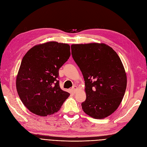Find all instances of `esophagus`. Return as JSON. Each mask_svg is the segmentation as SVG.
<instances>
[{
    "mask_svg": "<svg viewBox=\"0 0 147 147\" xmlns=\"http://www.w3.org/2000/svg\"><path fill=\"white\" fill-rule=\"evenodd\" d=\"M72 91H73V92H74V93H76V92H77V90H78V87L77 86H73V87H72Z\"/></svg>",
    "mask_w": 147,
    "mask_h": 147,
    "instance_id": "1",
    "label": "esophagus"
}]
</instances>
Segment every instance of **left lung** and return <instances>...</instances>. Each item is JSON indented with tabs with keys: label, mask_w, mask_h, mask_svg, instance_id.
Returning a JSON list of instances; mask_svg holds the SVG:
<instances>
[{
	"label": "left lung",
	"mask_w": 147,
	"mask_h": 147,
	"mask_svg": "<svg viewBox=\"0 0 147 147\" xmlns=\"http://www.w3.org/2000/svg\"><path fill=\"white\" fill-rule=\"evenodd\" d=\"M71 50L85 81L83 111L94 119L108 117L118 108L126 88L127 78L122 61L104 43L72 44Z\"/></svg>",
	"instance_id": "8db88e82"
}]
</instances>
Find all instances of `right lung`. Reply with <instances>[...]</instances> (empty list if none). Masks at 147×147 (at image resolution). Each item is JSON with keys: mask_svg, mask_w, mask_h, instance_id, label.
Masks as SVG:
<instances>
[{"mask_svg": "<svg viewBox=\"0 0 147 147\" xmlns=\"http://www.w3.org/2000/svg\"><path fill=\"white\" fill-rule=\"evenodd\" d=\"M67 44L50 41L34 45L24 55L16 77L20 99L32 113H57L70 94L59 87V69L70 56Z\"/></svg>", "mask_w": 147, "mask_h": 147, "instance_id": "add662e5", "label": "right lung"}]
</instances>
